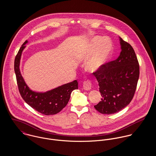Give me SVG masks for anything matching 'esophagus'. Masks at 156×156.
<instances>
[{
	"instance_id": "34e87169",
	"label": "esophagus",
	"mask_w": 156,
	"mask_h": 156,
	"mask_svg": "<svg viewBox=\"0 0 156 156\" xmlns=\"http://www.w3.org/2000/svg\"><path fill=\"white\" fill-rule=\"evenodd\" d=\"M92 82L90 80H87L83 83V88L85 90H89L91 89Z\"/></svg>"
}]
</instances>
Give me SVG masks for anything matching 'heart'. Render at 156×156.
Wrapping results in <instances>:
<instances>
[{
	"instance_id": "obj_1",
	"label": "heart",
	"mask_w": 156,
	"mask_h": 156,
	"mask_svg": "<svg viewBox=\"0 0 156 156\" xmlns=\"http://www.w3.org/2000/svg\"><path fill=\"white\" fill-rule=\"evenodd\" d=\"M101 38L98 37L93 38L90 43V52L95 51L94 56L87 66V69L90 72H95L99 70L107 61L111 51V41L108 38ZM89 56L87 55L86 58Z\"/></svg>"
}]
</instances>
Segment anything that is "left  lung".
I'll return each mask as SVG.
<instances>
[{"label": "left lung", "instance_id": "left-lung-1", "mask_svg": "<svg viewBox=\"0 0 156 156\" xmlns=\"http://www.w3.org/2000/svg\"><path fill=\"white\" fill-rule=\"evenodd\" d=\"M121 51L114 61L93 72L102 98L95 109L103 114L120 111L131 102L139 77V64L132 45L120 38Z\"/></svg>", "mask_w": 156, "mask_h": 156}]
</instances>
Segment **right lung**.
Returning <instances> with one entry per match:
<instances>
[{
    "label": "right lung",
    "mask_w": 156,
    "mask_h": 156,
    "mask_svg": "<svg viewBox=\"0 0 156 156\" xmlns=\"http://www.w3.org/2000/svg\"><path fill=\"white\" fill-rule=\"evenodd\" d=\"M27 42L23 44L14 60V71L20 94L24 101L37 111L45 115L56 114L67 106L72 91L78 89V82L75 80L44 93L31 90L24 82L19 68L24 45Z\"/></svg>",
    "instance_id": "1"
}]
</instances>
